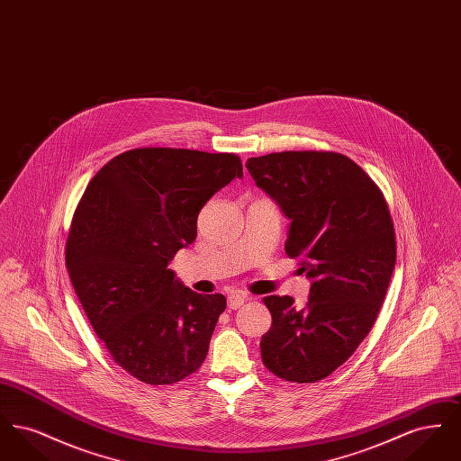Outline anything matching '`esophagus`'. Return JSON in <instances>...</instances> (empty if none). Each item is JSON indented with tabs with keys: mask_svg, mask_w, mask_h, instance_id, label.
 <instances>
[{
	"mask_svg": "<svg viewBox=\"0 0 461 461\" xmlns=\"http://www.w3.org/2000/svg\"><path fill=\"white\" fill-rule=\"evenodd\" d=\"M245 301H247V295L243 292H231L228 295V307L230 309H239V307L243 306Z\"/></svg>",
	"mask_w": 461,
	"mask_h": 461,
	"instance_id": "esophagus-1",
	"label": "esophagus"
}]
</instances>
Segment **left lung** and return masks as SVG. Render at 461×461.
Segmentation results:
<instances>
[{"instance_id": "left-lung-1", "label": "left lung", "mask_w": 461, "mask_h": 461, "mask_svg": "<svg viewBox=\"0 0 461 461\" xmlns=\"http://www.w3.org/2000/svg\"><path fill=\"white\" fill-rule=\"evenodd\" d=\"M290 220L285 252L311 280L309 301L267 295L264 366L286 382L323 380L370 333L395 266V233L380 188L349 157L278 152L245 164Z\"/></svg>"}]
</instances>
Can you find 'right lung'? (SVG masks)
Masks as SVG:
<instances>
[{"label": "right lung", "instance_id": "1", "mask_svg": "<svg viewBox=\"0 0 461 461\" xmlns=\"http://www.w3.org/2000/svg\"><path fill=\"white\" fill-rule=\"evenodd\" d=\"M241 176L239 155L134 149L107 162L77 203L70 282L113 361L145 384H176L207 356L226 299L190 290L167 266L197 239L205 202Z\"/></svg>", "mask_w": 461, "mask_h": 461}]
</instances>
